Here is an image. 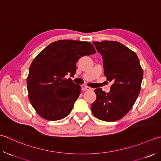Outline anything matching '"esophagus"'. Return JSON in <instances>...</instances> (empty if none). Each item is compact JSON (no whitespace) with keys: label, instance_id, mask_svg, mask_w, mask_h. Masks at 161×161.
Instances as JSON below:
<instances>
[{"label":"esophagus","instance_id":"1","mask_svg":"<svg viewBox=\"0 0 161 161\" xmlns=\"http://www.w3.org/2000/svg\"><path fill=\"white\" fill-rule=\"evenodd\" d=\"M84 87H85V89L86 90H93L92 88V87H88V86H87V85H85Z\"/></svg>","mask_w":161,"mask_h":161}]
</instances>
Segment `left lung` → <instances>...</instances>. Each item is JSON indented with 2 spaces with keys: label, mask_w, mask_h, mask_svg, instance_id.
I'll return each instance as SVG.
<instances>
[{
  "label": "left lung",
  "mask_w": 161,
  "mask_h": 161,
  "mask_svg": "<svg viewBox=\"0 0 161 161\" xmlns=\"http://www.w3.org/2000/svg\"><path fill=\"white\" fill-rule=\"evenodd\" d=\"M102 55L104 74L113 82L110 92L94 90L96 101L92 104L94 115L106 122H114L125 116L140 94L143 70L135 52L115 41L94 42Z\"/></svg>",
  "instance_id": "obj_1"
}]
</instances>
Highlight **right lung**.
Masks as SVG:
<instances>
[{
  "label": "right lung",
  "instance_id": "obj_1",
  "mask_svg": "<svg viewBox=\"0 0 161 161\" xmlns=\"http://www.w3.org/2000/svg\"><path fill=\"white\" fill-rule=\"evenodd\" d=\"M96 53L90 42L58 40L42 51L32 61L27 78L28 98L40 117L49 121L66 117L80 94L81 87L69 76L76 62Z\"/></svg>",
  "mask_w": 161,
  "mask_h": 161
}]
</instances>
